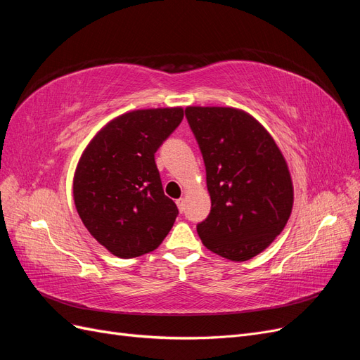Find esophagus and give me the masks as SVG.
I'll use <instances>...</instances> for the list:
<instances>
[{
    "label": "esophagus",
    "instance_id": "34e87169",
    "mask_svg": "<svg viewBox=\"0 0 360 360\" xmlns=\"http://www.w3.org/2000/svg\"><path fill=\"white\" fill-rule=\"evenodd\" d=\"M176 204H177V207H179V210H180V212H183V210H184V200H183V198H179V200L176 201Z\"/></svg>",
    "mask_w": 360,
    "mask_h": 360
}]
</instances>
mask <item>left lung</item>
<instances>
[{
	"instance_id": "1",
	"label": "left lung",
	"mask_w": 360,
	"mask_h": 360,
	"mask_svg": "<svg viewBox=\"0 0 360 360\" xmlns=\"http://www.w3.org/2000/svg\"><path fill=\"white\" fill-rule=\"evenodd\" d=\"M184 114L201 150L212 200L198 236L217 255L250 259L275 240L291 214L287 162L267 130L245 111L188 106Z\"/></svg>"
}]
</instances>
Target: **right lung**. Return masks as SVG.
<instances>
[{
	"instance_id": "obj_1",
	"label": "right lung",
	"mask_w": 360,
	"mask_h": 360,
	"mask_svg": "<svg viewBox=\"0 0 360 360\" xmlns=\"http://www.w3.org/2000/svg\"><path fill=\"white\" fill-rule=\"evenodd\" d=\"M183 120L181 108L120 115L82 153L73 198L82 224L111 254L134 258L155 250L179 209L163 193L155 153Z\"/></svg>"
}]
</instances>
